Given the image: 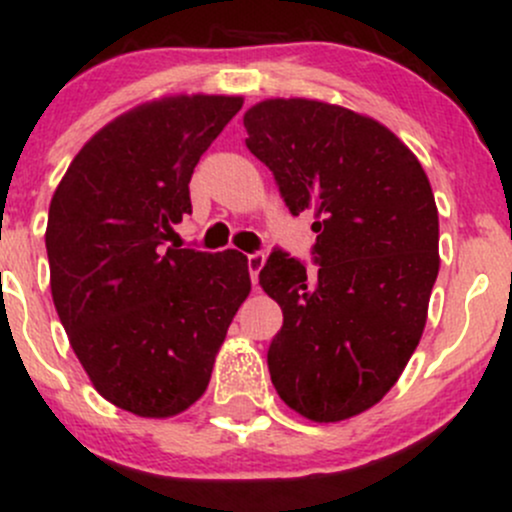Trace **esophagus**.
Wrapping results in <instances>:
<instances>
[{"label":"esophagus","mask_w":512,"mask_h":512,"mask_svg":"<svg viewBox=\"0 0 512 512\" xmlns=\"http://www.w3.org/2000/svg\"><path fill=\"white\" fill-rule=\"evenodd\" d=\"M262 267H264V252H252V255H248V269H250L252 284H257V279H260Z\"/></svg>","instance_id":"1"}]
</instances>
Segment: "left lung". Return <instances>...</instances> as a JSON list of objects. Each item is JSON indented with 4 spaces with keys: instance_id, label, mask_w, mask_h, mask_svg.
I'll list each match as a JSON object with an SVG mask.
<instances>
[{
    "instance_id": "8db88e82",
    "label": "left lung",
    "mask_w": 512,
    "mask_h": 512,
    "mask_svg": "<svg viewBox=\"0 0 512 512\" xmlns=\"http://www.w3.org/2000/svg\"><path fill=\"white\" fill-rule=\"evenodd\" d=\"M243 125L286 207L313 211L317 233V276L281 248L260 272L284 313L269 375L305 419L344 421L390 392L424 334L440 267L431 182L390 129L342 105L272 98Z\"/></svg>"
}]
</instances>
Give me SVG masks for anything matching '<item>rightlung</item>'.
Masks as SVG:
<instances>
[{
	"mask_svg": "<svg viewBox=\"0 0 512 512\" xmlns=\"http://www.w3.org/2000/svg\"><path fill=\"white\" fill-rule=\"evenodd\" d=\"M240 96L144 103L93 134L50 202V289L69 344L115 407L166 419L207 390L250 293L248 257L168 245L190 180Z\"/></svg>",
	"mask_w": 512,
	"mask_h": 512,
	"instance_id": "right-lung-1",
	"label": "right lung"
}]
</instances>
